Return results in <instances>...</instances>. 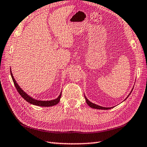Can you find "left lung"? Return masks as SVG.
Masks as SVG:
<instances>
[{"label":"left lung","mask_w":147,"mask_h":147,"mask_svg":"<svg viewBox=\"0 0 147 147\" xmlns=\"http://www.w3.org/2000/svg\"><path fill=\"white\" fill-rule=\"evenodd\" d=\"M129 95H130V93H129ZM128 96H127V97H128ZM85 99H86V102L87 103V104H88L90 106V107H92V108H94V109H103V110H107V109H111L112 108V107L109 108V107H101V106L97 105H96L95 104H93V103H92V102H90L86 97H85Z\"/></svg>","instance_id":"8db88e82"}]
</instances>
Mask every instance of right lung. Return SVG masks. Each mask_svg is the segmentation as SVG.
<instances>
[{
  "label": "right lung",
  "instance_id": "add662e5",
  "mask_svg": "<svg viewBox=\"0 0 147 147\" xmlns=\"http://www.w3.org/2000/svg\"><path fill=\"white\" fill-rule=\"evenodd\" d=\"M11 77L12 78V81H13L14 84L15 85L16 88V90H17V91L19 93H20V95L22 96V97L25 100H26L28 102L30 103V104L35 105H38V106H42V107H51V106H53V105L57 104L59 102V101H60V98L61 97L62 93H61V94L59 95V96L55 100H51V101H40V100H37L32 98V97H30L29 95H28L25 92H23V90H22L20 87L18 86V85L16 83V82L13 76H12L11 72Z\"/></svg>",
  "mask_w": 147,
  "mask_h": 147
}]
</instances>
